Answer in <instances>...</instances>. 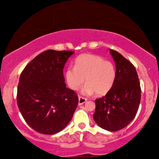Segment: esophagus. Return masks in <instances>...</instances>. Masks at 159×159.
Masks as SVG:
<instances>
[{"label": "esophagus", "mask_w": 159, "mask_h": 159, "mask_svg": "<svg viewBox=\"0 0 159 159\" xmlns=\"http://www.w3.org/2000/svg\"><path fill=\"white\" fill-rule=\"evenodd\" d=\"M87 101H88V100H87V98H85L79 96V102H78V104H79L80 106L82 105V104H84Z\"/></svg>", "instance_id": "obj_1"}]
</instances>
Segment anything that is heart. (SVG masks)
Here are the masks:
<instances>
[{
	"label": "heart",
	"mask_w": 159,
	"mask_h": 159,
	"mask_svg": "<svg viewBox=\"0 0 159 159\" xmlns=\"http://www.w3.org/2000/svg\"><path fill=\"white\" fill-rule=\"evenodd\" d=\"M116 71L114 65L95 54H82L75 60V67L66 69V79L69 88L77 90L84 83L83 94L93 93L101 95L107 93L112 88L116 79Z\"/></svg>",
	"instance_id": "b5f03b06"
}]
</instances>
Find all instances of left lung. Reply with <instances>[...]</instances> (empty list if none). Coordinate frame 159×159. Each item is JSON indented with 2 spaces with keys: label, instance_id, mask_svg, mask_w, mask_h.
I'll return each instance as SVG.
<instances>
[{
  "label": "left lung",
  "instance_id": "1",
  "mask_svg": "<svg viewBox=\"0 0 159 159\" xmlns=\"http://www.w3.org/2000/svg\"><path fill=\"white\" fill-rule=\"evenodd\" d=\"M116 64V79L105 96L95 101L93 119L101 128L118 131L129 125L138 112L141 88L135 67L120 53L110 49Z\"/></svg>",
  "mask_w": 159,
  "mask_h": 159
}]
</instances>
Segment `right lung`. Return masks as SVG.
Segmentation results:
<instances>
[{
	"mask_svg": "<svg viewBox=\"0 0 159 159\" xmlns=\"http://www.w3.org/2000/svg\"><path fill=\"white\" fill-rule=\"evenodd\" d=\"M74 53L48 50L21 73L16 96L19 109L27 125L39 133H57L72 119L78 96L66 88L63 69Z\"/></svg>",
	"mask_w": 159,
	"mask_h": 159,
	"instance_id": "1",
	"label": "right lung"
}]
</instances>
